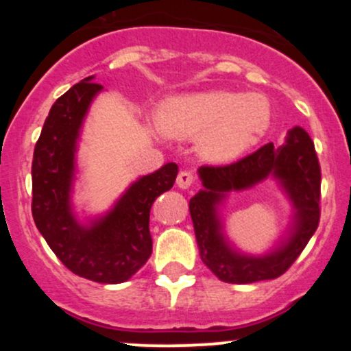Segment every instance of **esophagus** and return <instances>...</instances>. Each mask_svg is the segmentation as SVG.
<instances>
[{
  "label": "esophagus",
  "mask_w": 351,
  "mask_h": 351,
  "mask_svg": "<svg viewBox=\"0 0 351 351\" xmlns=\"http://www.w3.org/2000/svg\"><path fill=\"white\" fill-rule=\"evenodd\" d=\"M195 181H196L195 175H193V173H191V171H188V170L180 171L178 178H176V183H178V186H180V188H183V189L191 188L193 184H195Z\"/></svg>",
  "instance_id": "1"
}]
</instances>
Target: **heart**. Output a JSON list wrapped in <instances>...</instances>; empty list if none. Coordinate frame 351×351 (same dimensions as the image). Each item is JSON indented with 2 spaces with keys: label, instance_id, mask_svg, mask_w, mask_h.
<instances>
[{
  "label": "heart",
  "instance_id": "b5f03b06",
  "mask_svg": "<svg viewBox=\"0 0 351 351\" xmlns=\"http://www.w3.org/2000/svg\"><path fill=\"white\" fill-rule=\"evenodd\" d=\"M271 102L263 94L213 90L170 99L156 122L173 138H199L201 152L216 162L236 158L265 134Z\"/></svg>",
  "mask_w": 351,
  "mask_h": 351
}]
</instances>
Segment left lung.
Listing matches in <instances>:
<instances>
[{"label":"left lung","mask_w":351,"mask_h":351,"mask_svg":"<svg viewBox=\"0 0 351 351\" xmlns=\"http://www.w3.org/2000/svg\"><path fill=\"white\" fill-rule=\"evenodd\" d=\"M281 180L298 209L296 231L287 245L264 258L232 253L219 234L215 204L223 193L243 189L267 178ZM204 189L189 199L193 226L203 263L217 279L229 284L277 279L295 263L320 223L322 173L315 147L304 128L289 132L280 147L267 143L228 165H203L199 168Z\"/></svg>","instance_id":"left-lung-1"}]
</instances>
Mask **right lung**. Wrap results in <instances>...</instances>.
<instances>
[{"mask_svg": "<svg viewBox=\"0 0 351 351\" xmlns=\"http://www.w3.org/2000/svg\"><path fill=\"white\" fill-rule=\"evenodd\" d=\"M88 75L56 100L34 147L33 203L36 228L59 261L84 279L120 284L130 279L152 256L150 209L175 184L178 167L168 163L134 183L92 228L72 216L69 193L74 152L88 104L102 88Z\"/></svg>", "mask_w": 351, "mask_h": 351, "instance_id": "1", "label": "right lung"}]
</instances>
